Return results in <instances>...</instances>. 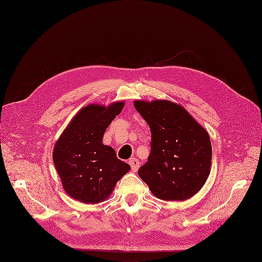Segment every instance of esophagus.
<instances>
[{"instance_id": "obj_1", "label": "esophagus", "mask_w": 262, "mask_h": 262, "mask_svg": "<svg viewBox=\"0 0 262 262\" xmlns=\"http://www.w3.org/2000/svg\"><path fill=\"white\" fill-rule=\"evenodd\" d=\"M128 163H129V165H130V167H132V170H133L134 172L138 170V168H139V166H140V163H139L138 160H136V159H130Z\"/></svg>"}]
</instances>
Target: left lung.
I'll list each match as a JSON object with an SVG mask.
<instances>
[{
	"instance_id": "1",
	"label": "left lung",
	"mask_w": 262,
	"mask_h": 262,
	"mask_svg": "<svg viewBox=\"0 0 262 262\" xmlns=\"http://www.w3.org/2000/svg\"><path fill=\"white\" fill-rule=\"evenodd\" d=\"M151 129V152L139 170L150 191L164 201H185L205 185L211 166L207 130L182 105L169 100H136Z\"/></svg>"
}]
</instances>
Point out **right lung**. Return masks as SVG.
Masks as SVG:
<instances>
[{
    "label": "right lung",
    "mask_w": 262,
    "mask_h": 262,
    "mask_svg": "<svg viewBox=\"0 0 262 262\" xmlns=\"http://www.w3.org/2000/svg\"><path fill=\"white\" fill-rule=\"evenodd\" d=\"M125 105L91 103L77 112L55 143L53 161L62 188L85 204H98L110 196L116 182L130 166L102 143L103 134Z\"/></svg>",
    "instance_id": "add662e5"
}]
</instances>
